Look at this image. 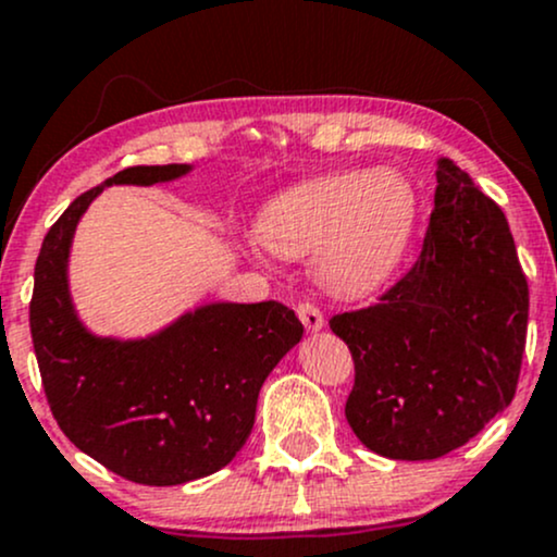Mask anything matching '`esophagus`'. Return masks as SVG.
<instances>
[{
	"mask_svg": "<svg viewBox=\"0 0 557 557\" xmlns=\"http://www.w3.org/2000/svg\"><path fill=\"white\" fill-rule=\"evenodd\" d=\"M296 311H298L300 322H304V327L309 330V332H319V330L324 327V314L317 309L314 304H309V300H304V304H298Z\"/></svg>",
	"mask_w": 557,
	"mask_h": 557,
	"instance_id": "obj_1",
	"label": "esophagus"
}]
</instances>
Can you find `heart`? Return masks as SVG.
Returning <instances> with one entry per match:
<instances>
[{
    "label": "heart",
    "instance_id": "b5f03b06",
    "mask_svg": "<svg viewBox=\"0 0 557 557\" xmlns=\"http://www.w3.org/2000/svg\"><path fill=\"white\" fill-rule=\"evenodd\" d=\"M417 222L411 183L389 170L311 177L264 207L259 238L280 257L304 259L335 296L372 293L398 270Z\"/></svg>",
    "mask_w": 557,
    "mask_h": 557
}]
</instances>
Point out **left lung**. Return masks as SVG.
<instances>
[{
  "mask_svg": "<svg viewBox=\"0 0 557 557\" xmlns=\"http://www.w3.org/2000/svg\"><path fill=\"white\" fill-rule=\"evenodd\" d=\"M527 322V274L503 209L440 159L417 264L374 306L330 319L356 367L350 430L395 461L466 445L513 400Z\"/></svg>",
  "mask_w": 557,
  "mask_h": 557,
  "instance_id": "1",
  "label": "left lung"
}]
</instances>
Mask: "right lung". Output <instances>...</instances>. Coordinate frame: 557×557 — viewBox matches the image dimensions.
Segmentation results:
<instances>
[{"label":"right lung","mask_w":557,"mask_h":557,"mask_svg":"<svg viewBox=\"0 0 557 557\" xmlns=\"http://www.w3.org/2000/svg\"><path fill=\"white\" fill-rule=\"evenodd\" d=\"M188 164L127 168L104 185L175 181ZM104 185L86 190L49 227L38 251L30 337L57 424L117 476L151 487L220 471L246 445L259 389L304 335L277 300L209 304L144 341L96 337L67 290L73 233Z\"/></svg>","instance_id":"right-lung-1"}]
</instances>
